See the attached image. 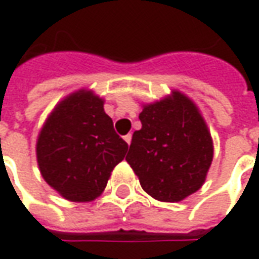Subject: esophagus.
Here are the masks:
<instances>
[{
	"label": "esophagus",
	"instance_id": "34e87169",
	"mask_svg": "<svg viewBox=\"0 0 259 259\" xmlns=\"http://www.w3.org/2000/svg\"><path fill=\"white\" fill-rule=\"evenodd\" d=\"M123 139H124V142L127 143V144H130V142H132V135H126Z\"/></svg>",
	"mask_w": 259,
	"mask_h": 259
}]
</instances>
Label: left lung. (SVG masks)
<instances>
[{"mask_svg":"<svg viewBox=\"0 0 259 259\" xmlns=\"http://www.w3.org/2000/svg\"><path fill=\"white\" fill-rule=\"evenodd\" d=\"M126 161L143 191L160 202H181L199 191L213 160V140L196 104L181 91L143 104Z\"/></svg>","mask_w":259,"mask_h":259,"instance_id":"obj_1","label":"left lung"}]
</instances>
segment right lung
Instances as JSON below:
<instances>
[{"label": "right lung", "instance_id": "obj_1", "mask_svg": "<svg viewBox=\"0 0 259 259\" xmlns=\"http://www.w3.org/2000/svg\"><path fill=\"white\" fill-rule=\"evenodd\" d=\"M104 104L92 90L71 92L54 106L37 136L41 177L70 202L98 198L129 147L116 135Z\"/></svg>", "mask_w": 259, "mask_h": 259}]
</instances>
